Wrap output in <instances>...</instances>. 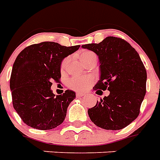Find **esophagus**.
<instances>
[{
	"label": "esophagus",
	"mask_w": 160,
	"mask_h": 160,
	"mask_svg": "<svg viewBox=\"0 0 160 160\" xmlns=\"http://www.w3.org/2000/svg\"><path fill=\"white\" fill-rule=\"evenodd\" d=\"M83 95H85V94L82 92H76V96H77L78 98H80L82 97Z\"/></svg>",
	"instance_id": "obj_1"
}]
</instances>
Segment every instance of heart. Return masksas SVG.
I'll return each mask as SVG.
<instances>
[{"label":"heart","instance_id":"heart-1","mask_svg":"<svg viewBox=\"0 0 160 160\" xmlns=\"http://www.w3.org/2000/svg\"><path fill=\"white\" fill-rule=\"evenodd\" d=\"M95 54L90 51H82L80 55V60H82L84 58L94 55ZM67 63V59H65L62 61L61 64V68L64 69ZM93 83V78L87 76V75H80V76H74L70 78L68 80L67 85L70 89L74 90H85L90 87L91 84Z\"/></svg>","mask_w":160,"mask_h":160}]
</instances>
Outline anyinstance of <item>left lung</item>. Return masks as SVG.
I'll list each match as a JSON object with an SVG mask.
<instances>
[{"label":"left lung","instance_id":"1","mask_svg":"<svg viewBox=\"0 0 160 160\" xmlns=\"http://www.w3.org/2000/svg\"><path fill=\"white\" fill-rule=\"evenodd\" d=\"M81 47L99 58L100 75L95 93L109 91L88 109L91 121L105 129H124L138 117L146 93L147 73L139 54L127 41L114 36Z\"/></svg>","mask_w":160,"mask_h":160}]
</instances>
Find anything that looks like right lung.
<instances>
[{
	"mask_svg": "<svg viewBox=\"0 0 160 160\" xmlns=\"http://www.w3.org/2000/svg\"><path fill=\"white\" fill-rule=\"evenodd\" d=\"M80 46H64L46 41L25 48L13 64L10 80L14 109L24 123L34 129H54L65 120L75 93L53 94L52 81H59L60 65Z\"/></svg>",
	"mask_w": 160,
	"mask_h": 160,
	"instance_id": "add662e5",
	"label": "right lung"
}]
</instances>
